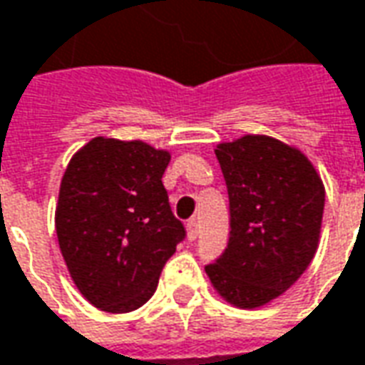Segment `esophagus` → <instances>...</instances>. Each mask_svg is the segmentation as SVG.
I'll list each match as a JSON object with an SVG mask.
<instances>
[{
    "label": "esophagus",
    "mask_w": 365,
    "mask_h": 365,
    "mask_svg": "<svg viewBox=\"0 0 365 365\" xmlns=\"http://www.w3.org/2000/svg\"><path fill=\"white\" fill-rule=\"evenodd\" d=\"M185 227H187V240L193 242V240L197 237V234H200V230H197V220H190Z\"/></svg>",
    "instance_id": "1"
}]
</instances>
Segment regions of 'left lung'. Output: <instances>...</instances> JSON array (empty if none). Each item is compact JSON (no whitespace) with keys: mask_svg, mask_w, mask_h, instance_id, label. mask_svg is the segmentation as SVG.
<instances>
[{"mask_svg":"<svg viewBox=\"0 0 365 365\" xmlns=\"http://www.w3.org/2000/svg\"><path fill=\"white\" fill-rule=\"evenodd\" d=\"M230 197V240L205 272L237 307L282 296L318 250L326 192L302 151L267 135L220 143Z\"/></svg>","mask_w":365,"mask_h":365,"instance_id":"1","label":"left lung"}]
</instances>
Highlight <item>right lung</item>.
Instances as JSON below:
<instances>
[{
	"label": "right lung",
	"mask_w": 365,
	"mask_h": 365,
	"mask_svg": "<svg viewBox=\"0 0 365 365\" xmlns=\"http://www.w3.org/2000/svg\"><path fill=\"white\" fill-rule=\"evenodd\" d=\"M170 153L143 141L96 138L71 158L56 232L78 289L103 312L125 314L155 292L185 240L162 178Z\"/></svg>",
	"instance_id": "right-lung-1"
}]
</instances>
